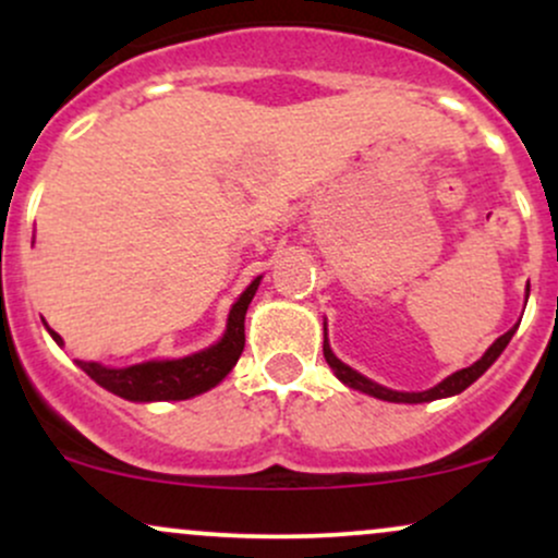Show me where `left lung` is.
I'll list each match as a JSON object with an SVG mask.
<instances>
[{
    "mask_svg": "<svg viewBox=\"0 0 558 558\" xmlns=\"http://www.w3.org/2000/svg\"><path fill=\"white\" fill-rule=\"evenodd\" d=\"M527 293H530V286H527ZM514 330H517V328H511L509 332H504V336L498 338V341L493 343L490 349L485 351V354L480 356V360H477L475 364H472V367L459 369V373L448 375L446 380H444V383H438V386H435V388H430V390H420V393H401V390L383 388V386H377V383L367 380V377H364V375L354 373V369H351V367H345V364H343L341 360H338V356L332 354V351H330L328 336H325L323 354H325V360H328L330 367L336 369L338 380H343L345 386H349V388H356V390H362V393H369V396H375V399H383V401H396V403H422V401L446 399V396H457V393H462L464 388H470L472 383H475L477 377L483 375L485 369H488L490 364L498 360V356H501V351L506 349V343L511 341V336H514Z\"/></svg>",
    "mask_w": 558,
    "mask_h": 558,
    "instance_id": "left-lung-1",
    "label": "left lung"
}]
</instances>
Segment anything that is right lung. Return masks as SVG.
<instances>
[{
    "instance_id": "1",
    "label": "right lung",
    "mask_w": 558,
    "mask_h": 558,
    "mask_svg": "<svg viewBox=\"0 0 558 558\" xmlns=\"http://www.w3.org/2000/svg\"><path fill=\"white\" fill-rule=\"evenodd\" d=\"M259 280L262 278L252 280V286L241 293V299L235 301L228 315L226 336L209 349L183 356V360L144 362L123 369L101 367L96 362H78L81 369L92 380L99 383L101 388L112 390V393L123 396L128 401H183L204 393V390L215 388L239 362L243 343H246L243 319H246V310L252 304L254 293H257ZM49 332H52L57 343H62V338L54 330Z\"/></svg>"
}]
</instances>
